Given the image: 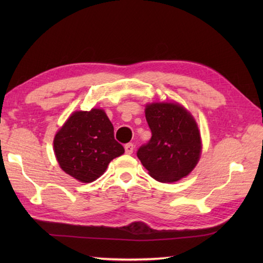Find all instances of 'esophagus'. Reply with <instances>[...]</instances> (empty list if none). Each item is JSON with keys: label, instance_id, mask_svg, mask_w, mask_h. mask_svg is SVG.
<instances>
[{"label": "esophagus", "instance_id": "esophagus-1", "mask_svg": "<svg viewBox=\"0 0 263 263\" xmlns=\"http://www.w3.org/2000/svg\"><path fill=\"white\" fill-rule=\"evenodd\" d=\"M125 153L127 155H131L133 153V150H135V146H133V143H127L125 144Z\"/></svg>", "mask_w": 263, "mask_h": 263}]
</instances>
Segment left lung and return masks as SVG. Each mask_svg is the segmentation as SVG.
I'll use <instances>...</instances> for the list:
<instances>
[{"instance_id":"obj_1","label":"left lung","mask_w":263,"mask_h":263,"mask_svg":"<svg viewBox=\"0 0 263 263\" xmlns=\"http://www.w3.org/2000/svg\"><path fill=\"white\" fill-rule=\"evenodd\" d=\"M146 120L152 139L138 149L137 156L150 176L173 183L189 175L201 155L193 116L177 103H153L146 106Z\"/></svg>"}]
</instances>
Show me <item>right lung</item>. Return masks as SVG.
I'll return each mask as SVG.
<instances>
[{"instance_id": "1", "label": "right lung", "mask_w": 263, "mask_h": 263, "mask_svg": "<svg viewBox=\"0 0 263 263\" xmlns=\"http://www.w3.org/2000/svg\"><path fill=\"white\" fill-rule=\"evenodd\" d=\"M54 153L66 174L90 183L104 174L110 160L124 154L114 127L103 109L78 110L54 138Z\"/></svg>"}]
</instances>
